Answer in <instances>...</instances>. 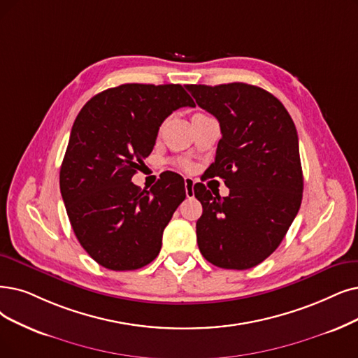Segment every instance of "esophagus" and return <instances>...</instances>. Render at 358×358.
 I'll use <instances>...</instances> for the list:
<instances>
[{
  "label": "esophagus",
  "instance_id": "34e87169",
  "mask_svg": "<svg viewBox=\"0 0 358 358\" xmlns=\"http://www.w3.org/2000/svg\"><path fill=\"white\" fill-rule=\"evenodd\" d=\"M194 183L192 178H185V192H187L188 198L194 196Z\"/></svg>",
  "mask_w": 358,
  "mask_h": 358
}]
</instances>
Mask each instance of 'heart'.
I'll return each mask as SVG.
<instances>
[{"mask_svg": "<svg viewBox=\"0 0 358 358\" xmlns=\"http://www.w3.org/2000/svg\"><path fill=\"white\" fill-rule=\"evenodd\" d=\"M199 114H203V113H195L194 116H199ZM179 166H180L182 169H189V167H191V163L187 162V160H180V162H179Z\"/></svg>", "mask_w": 358, "mask_h": 358, "instance_id": "b5f03b06", "label": "heart"}]
</instances>
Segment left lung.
<instances>
[{
  "label": "left lung",
  "mask_w": 358,
  "mask_h": 358,
  "mask_svg": "<svg viewBox=\"0 0 358 358\" xmlns=\"http://www.w3.org/2000/svg\"><path fill=\"white\" fill-rule=\"evenodd\" d=\"M196 104L220 123L222 139L210 166L227 196L194 187L203 204L196 242L222 268L247 270L264 262L287 235L303 199L298 135L287 108L270 92L234 82L187 85Z\"/></svg>",
  "instance_id": "1"
}]
</instances>
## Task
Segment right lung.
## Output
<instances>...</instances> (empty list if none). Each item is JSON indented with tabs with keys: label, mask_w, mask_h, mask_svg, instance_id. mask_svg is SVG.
<instances>
[{
	"label": "right lung",
	"mask_w": 358,
	"mask_h": 358,
	"mask_svg": "<svg viewBox=\"0 0 358 358\" xmlns=\"http://www.w3.org/2000/svg\"><path fill=\"white\" fill-rule=\"evenodd\" d=\"M180 107H195L180 85L124 83L92 96L71 127L60 191L80 245L106 268L150 264L187 196L176 173H166L150 191L131 182L162 123Z\"/></svg>",
	"instance_id": "add662e5"
}]
</instances>
